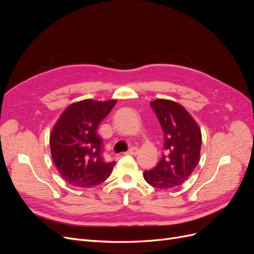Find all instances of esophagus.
Instances as JSON below:
<instances>
[{
  "label": "esophagus",
  "mask_w": 254,
  "mask_h": 254,
  "mask_svg": "<svg viewBox=\"0 0 254 254\" xmlns=\"http://www.w3.org/2000/svg\"><path fill=\"white\" fill-rule=\"evenodd\" d=\"M137 152V148L136 147H130L128 150H127V155H135V153Z\"/></svg>",
  "instance_id": "1"
}]
</instances>
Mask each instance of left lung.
Wrapping results in <instances>:
<instances>
[{"label": "left lung", "instance_id": "1", "mask_svg": "<svg viewBox=\"0 0 254 254\" xmlns=\"http://www.w3.org/2000/svg\"><path fill=\"white\" fill-rule=\"evenodd\" d=\"M164 133V152L144 179L156 189L179 187L193 173L199 162L201 131L189 112L179 104L167 99L150 103Z\"/></svg>", "mask_w": 254, "mask_h": 254}]
</instances>
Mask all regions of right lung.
Masks as SVG:
<instances>
[{
    "instance_id": "obj_1",
    "label": "right lung",
    "mask_w": 254,
    "mask_h": 254,
    "mask_svg": "<svg viewBox=\"0 0 254 254\" xmlns=\"http://www.w3.org/2000/svg\"><path fill=\"white\" fill-rule=\"evenodd\" d=\"M115 104V99H83L68 106L54 126L50 136L52 158L71 186L95 187L110 176L115 162L103 159L102 140L96 130Z\"/></svg>"
}]
</instances>
